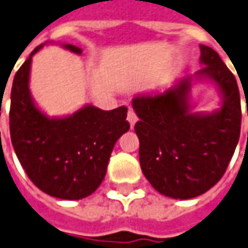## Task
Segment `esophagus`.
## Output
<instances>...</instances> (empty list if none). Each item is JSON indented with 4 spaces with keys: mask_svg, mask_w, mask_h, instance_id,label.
Returning <instances> with one entry per match:
<instances>
[{
    "mask_svg": "<svg viewBox=\"0 0 248 248\" xmlns=\"http://www.w3.org/2000/svg\"><path fill=\"white\" fill-rule=\"evenodd\" d=\"M137 115H136V112L133 110H129V112H127V122L130 124V127H134V124H136V122H137Z\"/></svg>",
    "mask_w": 248,
    "mask_h": 248,
    "instance_id": "1",
    "label": "esophagus"
}]
</instances>
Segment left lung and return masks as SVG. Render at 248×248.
<instances>
[{
	"mask_svg": "<svg viewBox=\"0 0 248 248\" xmlns=\"http://www.w3.org/2000/svg\"><path fill=\"white\" fill-rule=\"evenodd\" d=\"M200 48L198 72L166 91L140 93L131 100L140 118L134 130L141 170L155 190L175 200H190L213 187L230 164L240 136L236 78L213 48L205 45ZM205 79L219 89L220 108L194 113L191 88Z\"/></svg>",
	"mask_w": 248,
	"mask_h": 248,
	"instance_id": "obj_1",
	"label": "left lung"
}]
</instances>
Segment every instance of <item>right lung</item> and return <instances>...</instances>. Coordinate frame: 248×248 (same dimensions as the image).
I'll use <instances>...</instances> for the list:
<instances>
[{"instance_id":"obj_1","label":"right lung","mask_w":248,"mask_h":248,"mask_svg":"<svg viewBox=\"0 0 248 248\" xmlns=\"http://www.w3.org/2000/svg\"><path fill=\"white\" fill-rule=\"evenodd\" d=\"M45 45L30 54L13 78L12 145L28 178L43 193L61 200H81L100 186L115 142L130 129L127 108L103 111L87 104L66 117L45 114L30 91L32 57ZM62 47L82 53L73 45Z\"/></svg>"}]
</instances>
